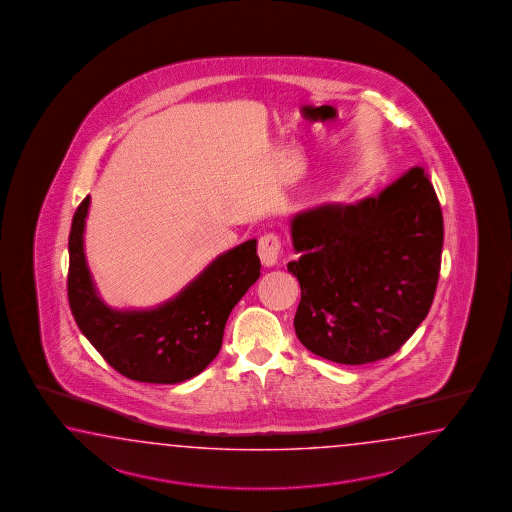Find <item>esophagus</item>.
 Here are the masks:
<instances>
[{
  "label": "esophagus",
  "instance_id": "obj_1",
  "mask_svg": "<svg viewBox=\"0 0 512 512\" xmlns=\"http://www.w3.org/2000/svg\"><path fill=\"white\" fill-rule=\"evenodd\" d=\"M280 249H282V243H280V238L274 232L263 234L260 241H258V256H260L261 263L265 267L276 265L278 256H280Z\"/></svg>",
  "mask_w": 512,
  "mask_h": 512
}]
</instances>
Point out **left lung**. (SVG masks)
Instances as JSON below:
<instances>
[{
    "label": "left lung",
    "mask_w": 512,
    "mask_h": 512,
    "mask_svg": "<svg viewBox=\"0 0 512 512\" xmlns=\"http://www.w3.org/2000/svg\"><path fill=\"white\" fill-rule=\"evenodd\" d=\"M302 289L296 337L318 357L368 364L401 349L434 302L443 214L434 186L415 166L379 196L326 203L291 219Z\"/></svg>",
    "instance_id": "1"
}]
</instances>
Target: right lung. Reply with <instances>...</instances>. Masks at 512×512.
I'll use <instances>...</instances> for the list:
<instances>
[{"label": "right lung", "mask_w": 512, "mask_h": 512, "mask_svg": "<svg viewBox=\"0 0 512 512\" xmlns=\"http://www.w3.org/2000/svg\"><path fill=\"white\" fill-rule=\"evenodd\" d=\"M89 196L69 234L67 296L75 322L111 368L131 381L175 384L218 357L230 311L260 278L256 240L218 256L174 298L152 309H111L98 296L84 254Z\"/></svg>", "instance_id": "1"}]
</instances>
